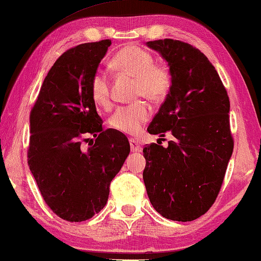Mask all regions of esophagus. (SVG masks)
Wrapping results in <instances>:
<instances>
[{
	"instance_id": "34e87169",
	"label": "esophagus",
	"mask_w": 261,
	"mask_h": 261,
	"mask_svg": "<svg viewBox=\"0 0 261 261\" xmlns=\"http://www.w3.org/2000/svg\"><path fill=\"white\" fill-rule=\"evenodd\" d=\"M130 148H131V152H140V150H142L139 143L134 138L130 139Z\"/></svg>"
}]
</instances>
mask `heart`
Instances as JSON below:
<instances>
[{
    "instance_id": "b5f03b06",
    "label": "heart",
    "mask_w": 261,
    "mask_h": 261,
    "mask_svg": "<svg viewBox=\"0 0 261 261\" xmlns=\"http://www.w3.org/2000/svg\"><path fill=\"white\" fill-rule=\"evenodd\" d=\"M113 64L118 71L136 77L135 95L144 96L151 102H160L167 96L171 88V74L167 67L154 65V58L145 48L131 44L123 47L115 56ZM94 101L98 106L107 107L110 103L109 79L106 72L94 74L90 82ZM151 116L146 102L137 101L129 106L119 107L110 118L115 130L126 135H137L142 131Z\"/></svg>"
}]
</instances>
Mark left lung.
<instances>
[{
	"label": "left lung",
	"instance_id": "left-lung-1",
	"mask_svg": "<svg viewBox=\"0 0 261 261\" xmlns=\"http://www.w3.org/2000/svg\"><path fill=\"white\" fill-rule=\"evenodd\" d=\"M146 45L166 60L172 82L147 131L160 137L171 132L174 139L167 147H144V184L161 216L190 222L214 204L232 154L229 96L200 49L173 39Z\"/></svg>",
	"mask_w": 261,
	"mask_h": 261
}]
</instances>
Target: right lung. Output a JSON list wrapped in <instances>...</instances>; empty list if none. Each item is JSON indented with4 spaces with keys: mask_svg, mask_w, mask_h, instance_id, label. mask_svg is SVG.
<instances>
[{
    "mask_svg": "<svg viewBox=\"0 0 261 261\" xmlns=\"http://www.w3.org/2000/svg\"><path fill=\"white\" fill-rule=\"evenodd\" d=\"M110 45L106 39L66 51L48 71L30 114L29 167L46 204L68 222L89 220L105 208L111 180L130 153L122 132L103 130L90 90ZM89 135L95 143L84 149Z\"/></svg>",
    "mask_w": 261,
    "mask_h": 261,
    "instance_id": "1",
    "label": "right lung"
}]
</instances>
